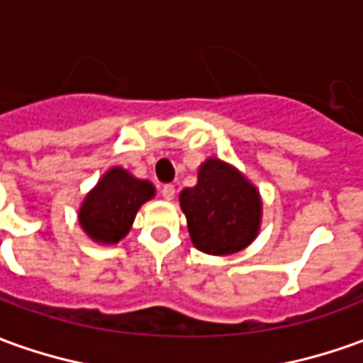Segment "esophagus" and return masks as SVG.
Masks as SVG:
<instances>
[{
	"label": "esophagus",
	"mask_w": 363,
	"mask_h": 363,
	"mask_svg": "<svg viewBox=\"0 0 363 363\" xmlns=\"http://www.w3.org/2000/svg\"><path fill=\"white\" fill-rule=\"evenodd\" d=\"M174 196H176V187L172 186V184H166V186L162 187V197H164L166 201L174 199Z\"/></svg>",
	"instance_id": "1"
}]
</instances>
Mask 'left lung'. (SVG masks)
Listing matches in <instances>:
<instances>
[{
    "instance_id": "obj_1",
    "label": "left lung",
    "mask_w": 363,
    "mask_h": 363,
    "mask_svg": "<svg viewBox=\"0 0 363 363\" xmlns=\"http://www.w3.org/2000/svg\"><path fill=\"white\" fill-rule=\"evenodd\" d=\"M191 243L201 253L223 257L243 251L261 231L262 199L243 172L219 157H207L197 184L179 191Z\"/></svg>"
}]
</instances>
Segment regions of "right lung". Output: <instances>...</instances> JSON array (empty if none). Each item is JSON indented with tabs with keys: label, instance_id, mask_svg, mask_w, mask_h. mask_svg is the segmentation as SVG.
Masks as SVG:
<instances>
[{
	"label": "right lung",
	"instance_id": "right-lung-1",
	"mask_svg": "<svg viewBox=\"0 0 363 363\" xmlns=\"http://www.w3.org/2000/svg\"><path fill=\"white\" fill-rule=\"evenodd\" d=\"M154 196L152 182L112 166L82 199L77 215L79 225L94 243L116 245L130 233L140 207Z\"/></svg>",
	"mask_w": 363,
	"mask_h": 363
}]
</instances>
